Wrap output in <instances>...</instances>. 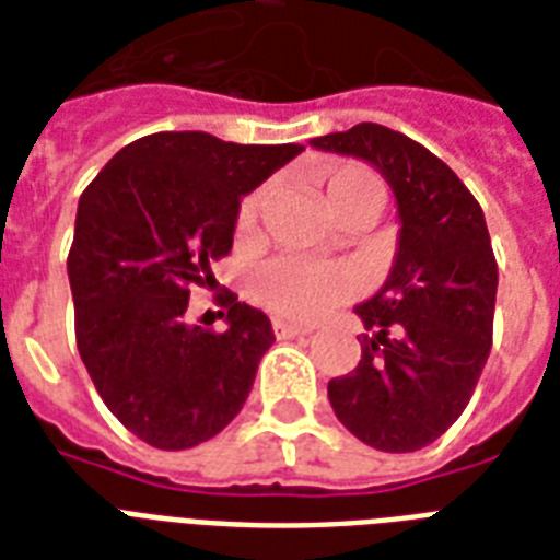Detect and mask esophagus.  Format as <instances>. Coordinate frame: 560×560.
<instances>
[{
  "instance_id": "esophagus-1",
  "label": "esophagus",
  "mask_w": 560,
  "mask_h": 560,
  "mask_svg": "<svg viewBox=\"0 0 560 560\" xmlns=\"http://www.w3.org/2000/svg\"><path fill=\"white\" fill-rule=\"evenodd\" d=\"M272 331H276L279 340H293V337H305V334H311V328L299 323H288V319H272Z\"/></svg>"
}]
</instances>
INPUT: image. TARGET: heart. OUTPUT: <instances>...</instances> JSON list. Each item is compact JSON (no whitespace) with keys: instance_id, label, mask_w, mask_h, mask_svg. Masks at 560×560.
<instances>
[{"instance_id":"1","label":"heart","mask_w":560,"mask_h":560,"mask_svg":"<svg viewBox=\"0 0 560 560\" xmlns=\"http://www.w3.org/2000/svg\"><path fill=\"white\" fill-rule=\"evenodd\" d=\"M316 188L334 218L346 226H366L381 214L383 186L366 165L342 162L316 177ZM267 188L246 191L235 211V237L249 244L261 226ZM249 293L270 314L311 323L360 293L358 272L337 261H305L296 255H276L249 276Z\"/></svg>"}]
</instances>
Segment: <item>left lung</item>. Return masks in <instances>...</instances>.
<instances>
[{
  "mask_svg": "<svg viewBox=\"0 0 560 560\" xmlns=\"http://www.w3.org/2000/svg\"><path fill=\"white\" fill-rule=\"evenodd\" d=\"M314 144L372 162L400 211L389 281L358 305L360 363L328 381V400L374 451H421L465 412L491 354L497 258L486 214L435 153L398 130L363 121Z\"/></svg>",
  "mask_w": 560,
  "mask_h": 560,
  "instance_id": "8db88e82",
  "label": "left lung"
}]
</instances>
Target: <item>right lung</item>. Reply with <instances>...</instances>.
Listing matches in <instances>:
<instances>
[{"label":"right lung","mask_w":560,"mask_h":560,"mask_svg":"<svg viewBox=\"0 0 560 560\" xmlns=\"http://www.w3.org/2000/svg\"><path fill=\"white\" fill-rule=\"evenodd\" d=\"M302 144L151 133L113 156L78 202L66 258L74 340L107 409L142 442L186 451L241 412L272 346L258 307L218 293L226 331L186 323L194 288L232 249L237 202Z\"/></svg>","instance_id":"obj_1"}]
</instances>
